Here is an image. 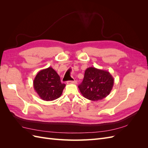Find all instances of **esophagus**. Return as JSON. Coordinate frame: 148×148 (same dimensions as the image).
Returning a JSON list of instances; mask_svg holds the SVG:
<instances>
[{
    "instance_id": "esophagus-1",
    "label": "esophagus",
    "mask_w": 148,
    "mask_h": 148,
    "mask_svg": "<svg viewBox=\"0 0 148 148\" xmlns=\"http://www.w3.org/2000/svg\"><path fill=\"white\" fill-rule=\"evenodd\" d=\"M67 83L68 84H70V83H72V84H77V82L76 80H73V81H69L68 82H67Z\"/></svg>"
}]
</instances>
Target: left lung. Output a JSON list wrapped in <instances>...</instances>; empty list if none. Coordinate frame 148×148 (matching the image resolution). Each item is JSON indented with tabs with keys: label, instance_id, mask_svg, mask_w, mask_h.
<instances>
[{
	"label": "left lung",
	"instance_id": "left-lung-1",
	"mask_svg": "<svg viewBox=\"0 0 148 148\" xmlns=\"http://www.w3.org/2000/svg\"><path fill=\"white\" fill-rule=\"evenodd\" d=\"M114 83L112 75L106 70L89 67L78 88L84 97L92 101L102 100L108 96Z\"/></svg>",
	"mask_w": 148,
	"mask_h": 148
}]
</instances>
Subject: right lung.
Listing matches in <instances>:
<instances>
[{"label":"right lung","instance_id":"add662e5","mask_svg":"<svg viewBox=\"0 0 148 148\" xmlns=\"http://www.w3.org/2000/svg\"><path fill=\"white\" fill-rule=\"evenodd\" d=\"M33 87L41 99L51 101L60 97L65 84L52 67L39 71L33 81Z\"/></svg>","mask_w":148,"mask_h":148}]
</instances>
